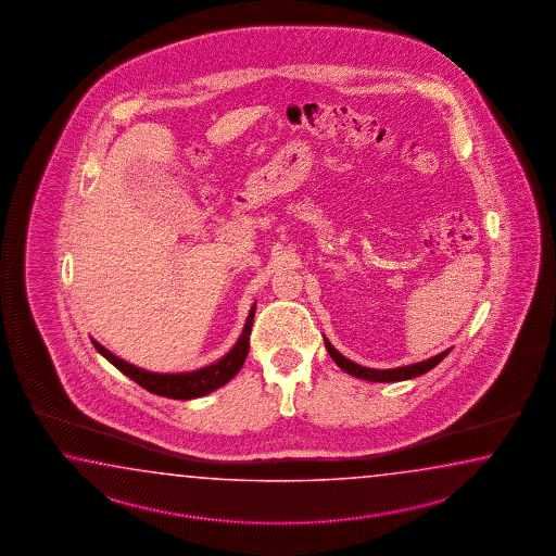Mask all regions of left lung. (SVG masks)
I'll return each mask as SVG.
<instances>
[{
  "label": "left lung",
  "mask_w": 556,
  "mask_h": 556,
  "mask_svg": "<svg viewBox=\"0 0 556 556\" xmlns=\"http://www.w3.org/2000/svg\"><path fill=\"white\" fill-rule=\"evenodd\" d=\"M324 342H326V350H328V354L331 355V359H333L338 366L342 367L345 374L355 376V378L367 379V381H403V379L417 378V376H424L429 369H433L445 355L450 354V350H445V352L433 355V357H429L426 362L414 364V366L395 367V369H371V367L357 366L352 359L343 357V355L328 342V338H324Z\"/></svg>",
  "instance_id": "left-lung-1"
}]
</instances>
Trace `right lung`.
<instances>
[{"label":"right lung","instance_id":"right-lung-1","mask_svg":"<svg viewBox=\"0 0 556 556\" xmlns=\"http://www.w3.org/2000/svg\"><path fill=\"white\" fill-rule=\"evenodd\" d=\"M254 309H250L247 326L238 338L237 345L228 352V354L218 359L213 366L202 367L197 371H189V374H151L144 371L141 367L130 366L127 362L118 359L117 355L111 354L105 350L101 343L93 340L94 350L101 355H105L106 359L117 367L118 371H123L125 376H129L132 381H137L141 388L151 391L154 395H165L170 400H194L206 395L211 391L223 388L230 379L237 376L240 367L244 364L247 355H249L250 348V330H252V321H254Z\"/></svg>","mask_w":556,"mask_h":556}]
</instances>
